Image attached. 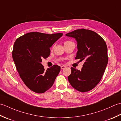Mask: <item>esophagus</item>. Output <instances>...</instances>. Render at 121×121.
<instances>
[{"label": "esophagus", "instance_id": "obj_1", "mask_svg": "<svg viewBox=\"0 0 121 121\" xmlns=\"http://www.w3.org/2000/svg\"><path fill=\"white\" fill-rule=\"evenodd\" d=\"M65 67H66V66L65 65H62L61 66V69H62H62H65Z\"/></svg>", "mask_w": 121, "mask_h": 121}]
</instances>
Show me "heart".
<instances>
[{"label":"heart","instance_id":"b5f03b06","mask_svg":"<svg viewBox=\"0 0 121 121\" xmlns=\"http://www.w3.org/2000/svg\"><path fill=\"white\" fill-rule=\"evenodd\" d=\"M70 42H70V41H66V42H65V44H66V43H70Z\"/></svg>","mask_w":121,"mask_h":121}]
</instances>
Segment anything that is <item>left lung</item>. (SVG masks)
I'll list each match as a JSON object with an SVG mask.
<instances>
[{
    "instance_id": "obj_1",
    "label": "left lung",
    "mask_w": 121,
    "mask_h": 121,
    "mask_svg": "<svg viewBox=\"0 0 121 121\" xmlns=\"http://www.w3.org/2000/svg\"><path fill=\"white\" fill-rule=\"evenodd\" d=\"M65 35L75 38L78 49L75 59L85 62L81 71L71 67L69 82L77 91H88L99 83L106 70L108 62L106 43L96 32L84 29Z\"/></svg>"
}]
</instances>
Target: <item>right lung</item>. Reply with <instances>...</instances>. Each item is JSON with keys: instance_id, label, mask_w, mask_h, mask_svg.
I'll return each instance as SVG.
<instances>
[{"instance_id": "add662e5", "label": "right lung", "mask_w": 121, "mask_h": 121, "mask_svg": "<svg viewBox=\"0 0 121 121\" xmlns=\"http://www.w3.org/2000/svg\"><path fill=\"white\" fill-rule=\"evenodd\" d=\"M63 35L39 32L27 33L15 40L12 58L22 79L28 88L36 93H43L52 87L60 71L54 65L45 70L41 63L50 55V48Z\"/></svg>"}]
</instances>
